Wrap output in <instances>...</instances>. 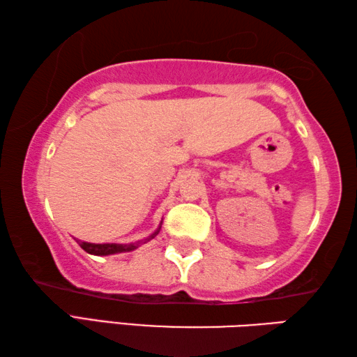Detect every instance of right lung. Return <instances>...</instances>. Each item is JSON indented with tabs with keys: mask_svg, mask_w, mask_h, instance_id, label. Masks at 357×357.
I'll return each mask as SVG.
<instances>
[{
	"mask_svg": "<svg viewBox=\"0 0 357 357\" xmlns=\"http://www.w3.org/2000/svg\"><path fill=\"white\" fill-rule=\"evenodd\" d=\"M160 229H161V224H160V227L156 229L147 240H142V241H137V243H130V245H119V243H103V245H97V243H87V241H81V240H77V241H78V245L83 248L87 254H92V255L121 254V252L135 251V249L139 246L141 243H146L150 238H153V236L160 232Z\"/></svg>",
	"mask_w": 357,
	"mask_h": 357,
	"instance_id": "add662e5",
	"label": "right lung"
}]
</instances>
